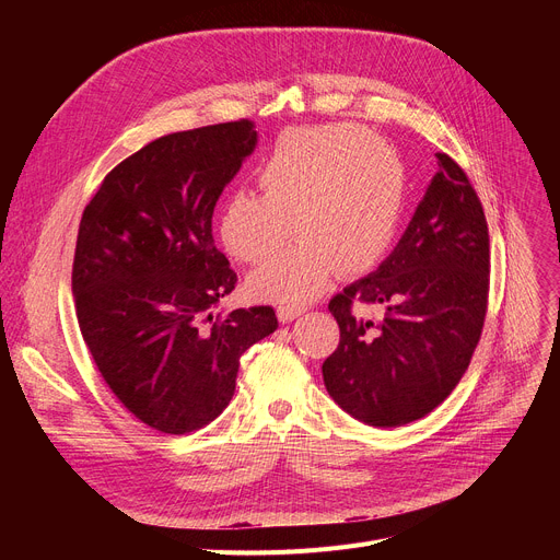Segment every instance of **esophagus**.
Wrapping results in <instances>:
<instances>
[{
  "label": "esophagus",
  "instance_id": "34e87169",
  "mask_svg": "<svg viewBox=\"0 0 560 560\" xmlns=\"http://www.w3.org/2000/svg\"><path fill=\"white\" fill-rule=\"evenodd\" d=\"M302 313H304V308H302V306H279V308H277V315H279V319H281V322H292V319H298Z\"/></svg>",
  "mask_w": 560,
  "mask_h": 560
}]
</instances>
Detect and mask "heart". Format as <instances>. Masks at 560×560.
I'll list each match as a JSON object with an SVG mask.
<instances>
[{"label":"heart","instance_id":"obj_1","mask_svg":"<svg viewBox=\"0 0 560 560\" xmlns=\"http://www.w3.org/2000/svg\"><path fill=\"white\" fill-rule=\"evenodd\" d=\"M260 195L231 192L220 209L224 249L262 262L249 277L258 300L304 304L340 272L359 277L384 260L399 231L406 172L390 144L351 125L292 129L277 138L256 167Z\"/></svg>","mask_w":560,"mask_h":560}]
</instances>
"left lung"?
<instances>
[{
  "instance_id": "left-lung-1",
  "label": "left lung",
  "mask_w": 560,
  "mask_h": 560,
  "mask_svg": "<svg viewBox=\"0 0 560 560\" xmlns=\"http://www.w3.org/2000/svg\"><path fill=\"white\" fill-rule=\"evenodd\" d=\"M440 172L395 252L329 302L340 342L322 363L334 401L370 427L416 422L458 386L479 345L490 290L483 206L463 167ZM378 303L376 320L354 305Z\"/></svg>"
}]
</instances>
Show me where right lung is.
Wrapping results in <instances>:
<instances>
[{"instance_id": "1", "label": "right lung", "mask_w": 560, "mask_h": 560, "mask_svg": "<svg viewBox=\"0 0 560 560\" xmlns=\"http://www.w3.org/2000/svg\"><path fill=\"white\" fill-rule=\"evenodd\" d=\"M256 147L252 120L163 136L115 165L81 215L72 292L83 342L142 424L192 433L229 406L272 306L211 308L238 283L211 220Z\"/></svg>"}]
</instances>
